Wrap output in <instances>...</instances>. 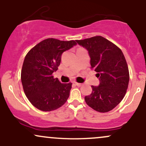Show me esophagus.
I'll return each instance as SVG.
<instances>
[{
    "instance_id": "esophagus-1",
    "label": "esophagus",
    "mask_w": 146,
    "mask_h": 146,
    "mask_svg": "<svg viewBox=\"0 0 146 146\" xmlns=\"http://www.w3.org/2000/svg\"><path fill=\"white\" fill-rule=\"evenodd\" d=\"M74 83H75V84L78 86H81L82 85V84H81V83H78V82H74Z\"/></svg>"
}]
</instances>
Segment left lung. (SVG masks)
I'll list each match as a JSON object with an SVG mask.
<instances>
[{"mask_svg": "<svg viewBox=\"0 0 146 146\" xmlns=\"http://www.w3.org/2000/svg\"><path fill=\"white\" fill-rule=\"evenodd\" d=\"M88 52L92 69L96 71L99 86L84 98L87 105L100 113L116 107L124 98L129 83L128 64L121 50L102 36L76 40Z\"/></svg>", "mask_w": 146, "mask_h": 146, "instance_id": "left-lung-1", "label": "left lung"}]
</instances>
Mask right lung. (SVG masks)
<instances>
[{
  "instance_id": "right-lung-1",
  "label": "right lung",
  "mask_w": 146,
  "mask_h": 146,
  "mask_svg": "<svg viewBox=\"0 0 146 146\" xmlns=\"http://www.w3.org/2000/svg\"><path fill=\"white\" fill-rule=\"evenodd\" d=\"M76 44L74 40L48 38L25 56L21 71L22 84L27 98L38 109L54 110L67 100L72 84L61 83L52 74L58 69L63 52Z\"/></svg>"
}]
</instances>
